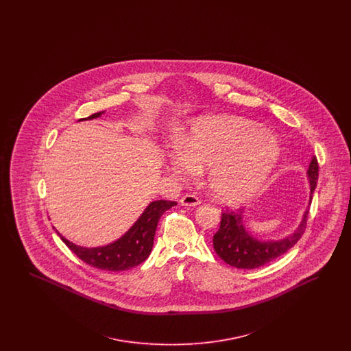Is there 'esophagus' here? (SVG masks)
<instances>
[{"label":"esophagus","mask_w":351,"mask_h":351,"mask_svg":"<svg viewBox=\"0 0 351 351\" xmlns=\"http://www.w3.org/2000/svg\"><path fill=\"white\" fill-rule=\"evenodd\" d=\"M201 201L195 195H184L180 199V205L183 206H197L200 205Z\"/></svg>","instance_id":"1"}]
</instances>
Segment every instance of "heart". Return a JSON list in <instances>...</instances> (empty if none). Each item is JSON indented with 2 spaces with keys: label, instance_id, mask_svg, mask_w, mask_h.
I'll use <instances>...</instances> for the list:
<instances>
[{
  "label": "heart",
  "instance_id": "1",
  "mask_svg": "<svg viewBox=\"0 0 351 351\" xmlns=\"http://www.w3.org/2000/svg\"><path fill=\"white\" fill-rule=\"evenodd\" d=\"M282 158V145L274 134L252 121L232 116L196 119L183 147L168 154V169L180 180L209 167L206 184L225 204L254 197Z\"/></svg>",
  "mask_w": 351,
  "mask_h": 351
}]
</instances>
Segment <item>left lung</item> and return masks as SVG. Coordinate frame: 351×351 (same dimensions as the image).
<instances>
[{
  "label": "left lung",
  "instance_id": "8db88e82",
  "mask_svg": "<svg viewBox=\"0 0 351 351\" xmlns=\"http://www.w3.org/2000/svg\"><path fill=\"white\" fill-rule=\"evenodd\" d=\"M309 179V205L313 192L316 189L318 179V163L316 156H312L309 167L306 171ZM309 210L305 209L300 223L296 230L285 238L280 239H259L245 228V212H223L221 218V226L217 233L213 235V247L218 256L228 265L237 268L261 267L268 262L279 258L284 252L292 249L306 228V218Z\"/></svg>",
  "mask_w": 351,
  "mask_h": 351
}]
</instances>
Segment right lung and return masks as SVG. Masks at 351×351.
I'll use <instances>...</instances> for the list:
<instances>
[{
    "mask_svg": "<svg viewBox=\"0 0 351 351\" xmlns=\"http://www.w3.org/2000/svg\"><path fill=\"white\" fill-rule=\"evenodd\" d=\"M102 113L105 112L92 114L83 119H95L101 117ZM175 205V201H152L126 233L121 238H118L117 241L105 246H77L66 239L58 230L55 232L60 235L62 241L67 245L68 249L75 252L86 265L106 271H125L141 265L143 261L149 258L152 250L154 237L159 218L162 217V215L166 210Z\"/></svg>",
    "mask_w": 351,
    "mask_h": 351,
    "instance_id": "right-lung-1",
    "label": "right lung"
}]
</instances>
